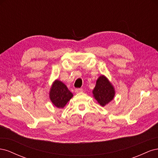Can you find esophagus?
Segmentation results:
<instances>
[{
	"label": "esophagus",
	"instance_id": "obj_1",
	"mask_svg": "<svg viewBox=\"0 0 158 158\" xmlns=\"http://www.w3.org/2000/svg\"><path fill=\"white\" fill-rule=\"evenodd\" d=\"M83 92V89H82V88H76L75 89L76 93H80V92Z\"/></svg>",
	"mask_w": 158,
	"mask_h": 158
}]
</instances>
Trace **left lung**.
I'll list each match as a JSON object with an SVG mask.
<instances>
[{
  "instance_id": "8db88e82",
  "label": "left lung",
  "mask_w": 158,
  "mask_h": 158,
  "mask_svg": "<svg viewBox=\"0 0 158 158\" xmlns=\"http://www.w3.org/2000/svg\"><path fill=\"white\" fill-rule=\"evenodd\" d=\"M92 92L94 98L103 107L111 102L115 94L113 85L103 75L100 76L97 80Z\"/></svg>"
}]
</instances>
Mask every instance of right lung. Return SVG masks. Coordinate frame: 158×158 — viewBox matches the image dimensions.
Here are the masks:
<instances>
[{
  "label": "right lung",
  "instance_id": "add662e5",
  "mask_svg": "<svg viewBox=\"0 0 158 158\" xmlns=\"http://www.w3.org/2000/svg\"><path fill=\"white\" fill-rule=\"evenodd\" d=\"M73 97L66 85L61 81L56 80L52 84L49 92L51 102L58 108H63Z\"/></svg>",
  "mask_w": 158,
  "mask_h": 158
}]
</instances>
